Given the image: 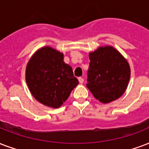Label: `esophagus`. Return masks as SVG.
I'll return each instance as SVG.
<instances>
[{
  "label": "esophagus",
  "mask_w": 149,
  "mask_h": 149,
  "mask_svg": "<svg viewBox=\"0 0 149 149\" xmlns=\"http://www.w3.org/2000/svg\"><path fill=\"white\" fill-rule=\"evenodd\" d=\"M78 80H79V84H83V83H84V79H83L82 77H79V78H78Z\"/></svg>",
  "instance_id": "34e87169"
}]
</instances>
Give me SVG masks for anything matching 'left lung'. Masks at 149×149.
<instances>
[{"label": "left lung", "instance_id": "obj_1", "mask_svg": "<svg viewBox=\"0 0 149 149\" xmlns=\"http://www.w3.org/2000/svg\"><path fill=\"white\" fill-rule=\"evenodd\" d=\"M87 71V88L102 103L121 97L127 89L130 77L127 60L114 47H99L90 53Z\"/></svg>", "mask_w": 149, "mask_h": 149}]
</instances>
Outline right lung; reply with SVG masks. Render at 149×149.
Instances as JSON below:
<instances>
[{"label":"right lung","mask_w":149,"mask_h":149,"mask_svg":"<svg viewBox=\"0 0 149 149\" xmlns=\"http://www.w3.org/2000/svg\"><path fill=\"white\" fill-rule=\"evenodd\" d=\"M26 80L33 96L52 108L60 107L79 84L63 54L50 47L38 50L29 60Z\"/></svg>","instance_id":"right-lung-1"}]
</instances>
